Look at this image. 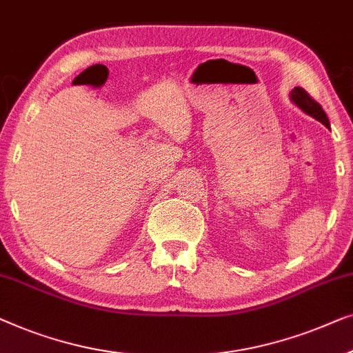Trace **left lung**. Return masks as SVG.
I'll return each instance as SVG.
<instances>
[{
  "label": "left lung",
  "instance_id": "1",
  "mask_svg": "<svg viewBox=\"0 0 353 353\" xmlns=\"http://www.w3.org/2000/svg\"><path fill=\"white\" fill-rule=\"evenodd\" d=\"M291 101L296 103L297 107L301 108L302 112L307 113V115L314 117L315 120H319L320 123H323L326 128H330V120H327L326 113L323 112V108L319 102H315L309 94H307L302 88H294L291 91Z\"/></svg>",
  "mask_w": 353,
  "mask_h": 353
}]
</instances>
